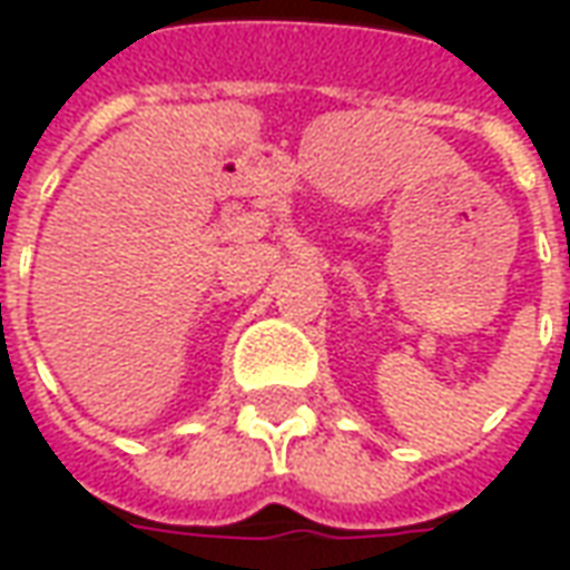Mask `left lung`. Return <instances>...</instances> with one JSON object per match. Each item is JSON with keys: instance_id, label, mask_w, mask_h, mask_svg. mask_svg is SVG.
<instances>
[{"instance_id": "left-lung-1", "label": "left lung", "mask_w": 570, "mask_h": 570, "mask_svg": "<svg viewBox=\"0 0 570 570\" xmlns=\"http://www.w3.org/2000/svg\"><path fill=\"white\" fill-rule=\"evenodd\" d=\"M568 308H570V305H568Z\"/></svg>"}]
</instances>
